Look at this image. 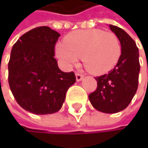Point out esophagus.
<instances>
[{
  "label": "esophagus",
  "instance_id": "obj_1",
  "mask_svg": "<svg viewBox=\"0 0 148 148\" xmlns=\"http://www.w3.org/2000/svg\"><path fill=\"white\" fill-rule=\"evenodd\" d=\"M75 76H76V80L77 81H80L83 79V74H79V73H75Z\"/></svg>",
  "mask_w": 148,
  "mask_h": 148
}]
</instances>
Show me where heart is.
<instances>
[{"mask_svg": "<svg viewBox=\"0 0 148 148\" xmlns=\"http://www.w3.org/2000/svg\"><path fill=\"white\" fill-rule=\"evenodd\" d=\"M121 53L122 47L116 35L100 29L71 32L56 47V56L65 67L77 64L79 56H82L85 68L93 74L111 70Z\"/></svg>", "mask_w": 148, "mask_h": 148, "instance_id": "1", "label": "heart"}]
</instances>
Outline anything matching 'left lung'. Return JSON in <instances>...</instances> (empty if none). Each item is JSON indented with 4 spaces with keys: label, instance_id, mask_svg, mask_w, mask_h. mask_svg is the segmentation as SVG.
<instances>
[{
    "label": "left lung",
    "instance_id": "1",
    "mask_svg": "<svg viewBox=\"0 0 148 148\" xmlns=\"http://www.w3.org/2000/svg\"><path fill=\"white\" fill-rule=\"evenodd\" d=\"M110 29L120 41L121 56L109 74L95 78L98 86L89 94V100L99 111L112 114L127 108L134 98L138 88L140 62L133 38L120 27L110 25Z\"/></svg>",
    "mask_w": 148,
    "mask_h": 148
}]
</instances>
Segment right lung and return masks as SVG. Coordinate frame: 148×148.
<instances>
[{
    "label": "right lung",
    "instance_id": "1",
    "mask_svg": "<svg viewBox=\"0 0 148 148\" xmlns=\"http://www.w3.org/2000/svg\"><path fill=\"white\" fill-rule=\"evenodd\" d=\"M59 37L49 27L39 26L22 35L11 50L9 86L17 103L31 113L58 111L76 81L74 72H62L54 57Z\"/></svg>",
    "mask_w": 148,
    "mask_h": 148
}]
</instances>
